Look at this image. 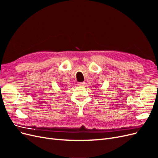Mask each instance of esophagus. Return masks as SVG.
Instances as JSON below:
<instances>
[{
    "label": "esophagus",
    "mask_w": 158,
    "mask_h": 158,
    "mask_svg": "<svg viewBox=\"0 0 158 158\" xmlns=\"http://www.w3.org/2000/svg\"><path fill=\"white\" fill-rule=\"evenodd\" d=\"M85 84V82H79L78 83V85L79 86H84Z\"/></svg>",
    "instance_id": "obj_1"
}]
</instances>
